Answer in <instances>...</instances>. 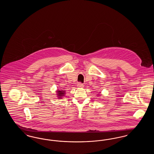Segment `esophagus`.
Masks as SVG:
<instances>
[{"label": "esophagus", "instance_id": "esophagus-1", "mask_svg": "<svg viewBox=\"0 0 154 154\" xmlns=\"http://www.w3.org/2000/svg\"><path fill=\"white\" fill-rule=\"evenodd\" d=\"M77 87H78L79 88H83V87H84V84H81V83H78V84H77Z\"/></svg>", "mask_w": 154, "mask_h": 154}]
</instances>
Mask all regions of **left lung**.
<instances>
[{"instance_id":"obj_1","label":"left lung","mask_w":154,"mask_h":154,"mask_svg":"<svg viewBox=\"0 0 154 154\" xmlns=\"http://www.w3.org/2000/svg\"><path fill=\"white\" fill-rule=\"evenodd\" d=\"M99 94H100V93H99ZM97 95H101V94H100V95H99V94H97Z\"/></svg>"}]
</instances>
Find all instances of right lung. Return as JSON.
Wrapping results in <instances>:
<instances>
[{
  "label": "right lung",
  "instance_id": "right-lung-1",
  "mask_svg": "<svg viewBox=\"0 0 154 154\" xmlns=\"http://www.w3.org/2000/svg\"><path fill=\"white\" fill-rule=\"evenodd\" d=\"M57 92V95L58 97V99H62L63 97L65 96L66 94V91L65 90H60V89H57L56 91Z\"/></svg>",
  "mask_w": 154,
  "mask_h": 154
}]
</instances>
